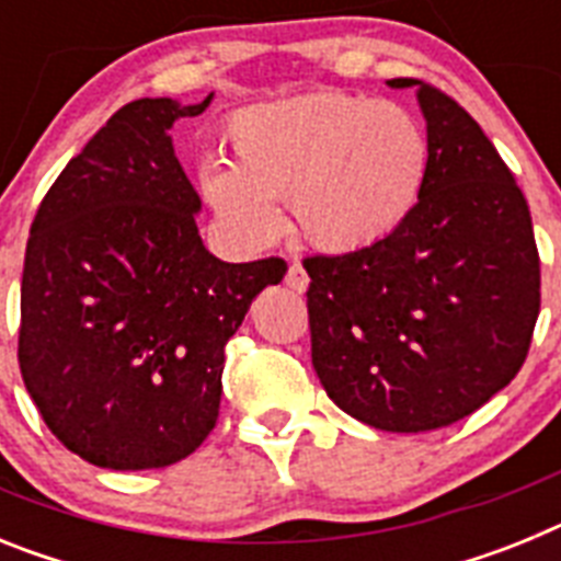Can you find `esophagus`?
Wrapping results in <instances>:
<instances>
[{
	"label": "esophagus",
	"mask_w": 561,
	"mask_h": 561,
	"mask_svg": "<svg viewBox=\"0 0 561 561\" xmlns=\"http://www.w3.org/2000/svg\"><path fill=\"white\" fill-rule=\"evenodd\" d=\"M286 286L295 291H306L309 289V275H306V270L300 264H291L289 272H286Z\"/></svg>",
	"instance_id": "esophagus-1"
}]
</instances>
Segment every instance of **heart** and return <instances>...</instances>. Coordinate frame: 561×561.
<instances>
[{"label":"heart","mask_w":561,"mask_h":561,"mask_svg":"<svg viewBox=\"0 0 561 561\" xmlns=\"http://www.w3.org/2000/svg\"><path fill=\"white\" fill-rule=\"evenodd\" d=\"M232 162L207 157L199 193L241 247H270L289 202L297 230L354 252L399 230L427 185L430 137L410 108L348 92H314L241 108L227 123Z\"/></svg>","instance_id":"heart-1"}]
</instances>
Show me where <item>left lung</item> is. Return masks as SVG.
<instances>
[{"label": "left lung", "instance_id": "8db88e82", "mask_svg": "<svg viewBox=\"0 0 561 561\" xmlns=\"http://www.w3.org/2000/svg\"><path fill=\"white\" fill-rule=\"evenodd\" d=\"M427 185L379 244L306 257L311 365L336 408L427 433L483 408L523 368L539 317L531 213L483 128L430 83Z\"/></svg>", "mask_w": 561, "mask_h": 561}]
</instances>
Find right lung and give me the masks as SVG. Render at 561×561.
Masks as SVG:
<instances>
[{"label":"right lung","mask_w":561,"mask_h":561,"mask_svg":"<svg viewBox=\"0 0 561 561\" xmlns=\"http://www.w3.org/2000/svg\"><path fill=\"white\" fill-rule=\"evenodd\" d=\"M210 101L117 108L30 227L24 388L64 447L103 469H162L199 447L219 419L227 340L286 275L284 257L227 264L202 244V199L168 131Z\"/></svg>","instance_id":"obj_1"}]
</instances>
